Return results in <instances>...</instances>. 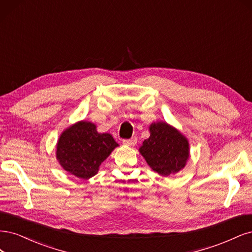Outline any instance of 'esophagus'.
<instances>
[{"instance_id": "34e87169", "label": "esophagus", "mask_w": 252, "mask_h": 252, "mask_svg": "<svg viewBox=\"0 0 252 252\" xmlns=\"http://www.w3.org/2000/svg\"><path fill=\"white\" fill-rule=\"evenodd\" d=\"M123 142L125 145H127V147H134V145H136L137 143V138L133 137L131 139H125Z\"/></svg>"}]
</instances>
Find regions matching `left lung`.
Returning <instances> with one entry per match:
<instances>
[{
    "label": "left lung",
    "mask_w": 252,
    "mask_h": 252,
    "mask_svg": "<svg viewBox=\"0 0 252 252\" xmlns=\"http://www.w3.org/2000/svg\"><path fill=\"white\" fill-rule=\"evenodd\" d=\"M149 131L150 137L139 148L149 166L163 177L179 173L189 159L188 138L165 121L151 124Z\"/></svg>",
    "instance_id": "obj_1"
}]
</instances>
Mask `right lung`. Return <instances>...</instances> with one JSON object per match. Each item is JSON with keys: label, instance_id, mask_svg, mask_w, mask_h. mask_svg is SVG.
I'll return each instance as SVG.
<instances>
[{"label": "right lung", "instance_id": "1", "mask_svg": "<svg viewBox=\"0 0 252 252\" xmlns=\"http://www.w3.org/2000/svg\"><path fill=\"white\" fill-rule=\"evenodd\" d=\"M118 143L109 133H98L96 125L80 120L67 127L56 143V159L69 174L90 179Z\"/></svg>", "mask_w": 252, "mask_h": 252}]
</instances>
